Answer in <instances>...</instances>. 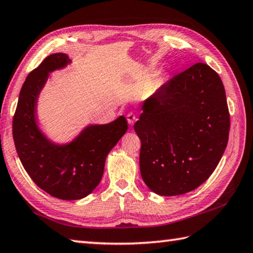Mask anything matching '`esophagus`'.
Here are the masks:
<instances>
[{
  "label": "esophagus",
  "mask_w": 253,
  "mask_h": 253,
  "mask_svg": "<svg viewBox=\"0 0 253 253\" xmlns=\"http://www.w3.org/2000/svg\"><path fill=\"white\" fill-rule=\"evenodd\" d=\"M126 120H127V122H128V125H133V123L135 122V120H136V116L134 113H132V112H130V113H127L126 114Z\"/></svg>",
  "instance_id": "esophagus-1"
}]
</instances>
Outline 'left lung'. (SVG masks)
I'll use <instances>...</instances> for the list:
<instances>
[{
	"label": "left lung",
	"mask_w": 253,
	"mask_h": 253,
	"mask_svg": "<svg viewBox=\"0 0 253 253\" xmlns=\"http://www.w3.org/2000/svg\"><path fill=\"white\" fill-rule=\"evenodd\" d=\"M230 119L220 77L198 63L143 103L134 130L140 170L161 196L192 192L212 174L226 150Z\"/></svg>",
	"instance_id": "obj_1"
}]
</instances>
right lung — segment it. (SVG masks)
<instances>
[{
    "label": "right lung",
    "instance_id": "add662e5",
    "mask_svg": "<svg viewBox=\"0 0 253 253\" xmlns=\"http://www.w3.org/2000/svg\"><path fill=\"white\" fill-rule=\"evenodd\" d=\"M71 64L63 52L49 55L27 76L13 119V137L24 169L52 197L77 201L91 194L102 178L108 154L127 130L120 116L107 125L89 123L69 142L51 140L38 123V99L51 73Z\"/></svg>",
    "mask_w": 253,
    "mask_h": 253
}]
</instances>
